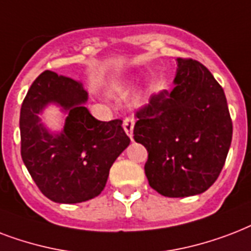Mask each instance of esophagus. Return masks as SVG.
<instances>
[{"mask_svg":"<svg viewBox=\"0 0 251 251\" xmlns=\"http://www.w3.org/2000/svg\"><path fill=\"white\" fill-rule=\"evenodd\" d=\"M133 126H135V119H133L132 116H127V118L123 120L124 131H126V133H127L131 139H132V132H133Z\"/></svg>","mask_w":251,"mask_h":251,"instance_id":"obj_1","label":"esophagus"}]
</instances>
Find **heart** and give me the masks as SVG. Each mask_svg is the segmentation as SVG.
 I'll return each mask as SVG.
<instances>
[{"label":"heart","instance_id":"1","mask_svg":"<svg viewBox=\"0 0 251 251\" xmlns=\"http://www.w3.org/2000/svg\"><path fill=\"white\" fill-rule=\"evenodd\" d=\"M118 93H119V94H122V95L127 94V93H128V87L127 86H120L119 89H118Z\"/></svg>","mask_w":251,"mask_h":251}]
</instances>
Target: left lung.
<instances>
[{
    "mask_svg": "<svg viewBox=\"0 0 251 251\" xmlns=\"http://www.w3.org/2000/svg\"><path fill=\"white\" fill-rule=\"evenodd\" d=\"M176 86L136 111V143L148 151L149 186L168 198L208 190L228 156L233 126L224 90L199 61L176 59Z\"/></svg>",
    "mask_w": 251,
    "mask_h": 251,
    "instance_id": "1",
    "label": "left lung"
}]
</instances>
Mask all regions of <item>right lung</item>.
I'll list each match as a JSON object with an SVG mask.
<instances>
[{
  "label": "right lung",
  "instance_id": "1",
  "mask_svg": "<svg viewBox=\"0 0 251 251\" xmlns=\"http://www.w3.org/2000/svg\"><path fill=\"white\" fill-rule=\"evenodd\" d=\"M82 83L44 71L27 91L21 107V154L38 188L56 203L73 204L103 191L108 173L129 145L122 120L100 122L83 103ZM51 101L68 112L64 129L51 135L37 114Z\"/></svg>",
  "mask_w": 251,
  "mask_h": 251
}]
</instances>
